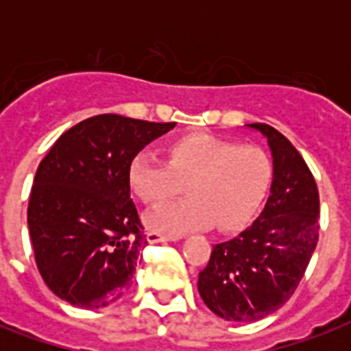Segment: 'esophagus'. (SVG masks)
<instances>
[{
  "label": "esophagus",
  "instance_id": "1",
  "mask_svg": "<svg viewBox=\"0 0 351 351\" xmlns=\"http://www.w3.org/2000/svg\"><path fill=\"white\" fill-rule=\"evenodd\" d=\"M175 234H167L162 233V231H149L147 240L151 244H156V242H167V240H175Z\"/></svg>",
  "mask_w": 351,
  "mask_h": 351
}]
</instances>
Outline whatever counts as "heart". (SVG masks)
Segmentation results:
<instances>
[{"instance_id": "b5f03b06", "label": "heart", "mask_w": 351, "mask_h": 351, "mask_svg": "<svg viewBox=\"0 0 351 351\" xmlns=\"http://www.w3.org/2000/svg\"><path fill=\"white\" fill-rule=\"evenodd\" d=\"M165 158L140 153L129 165V186L145 206L164 204L184 186L189 193L149 215L156 231L176 234L209 224L217 231L240 230L271 187L273 160L256 145L191 132L169 140Z\"/></svg>"}]
</instances>
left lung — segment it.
<instances>
[{"label":"left lung","instance_id":"8db88e82","mask_svg":"<svg viewBox=\"0 0 351 351\" xmlns=\"http://www.w3.org/2000/svg\"><path fill=\"white\" fill-rule=\"evenodd\" d=\"M273 153V184L261 217L228 242L213 245L198 275V293L226 321L255 322L289 300L319 240V189L288 138L251 123Z\"/></svg>","mask_w":351,"mask_h":351}]
</instances>
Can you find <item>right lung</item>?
Segmentation results:
<instances>
[{"instance_id": "obj_1", "label": "right lung", "mask_w": 351, "mask_h": 351, "mask_svg": "<svg viewBox=\"0 0 351 351\" xmlns=\"http://www.w3.org/2000/svg\"><path fill=\"white\" fill-rule=\"evenodd\" d=\"M173 127L98 114L67 129L40 162L29 233L38 271L62 300L96 310L131 286L147 237L131 200L129 165Z\"/></svg>"}]
</instances>
